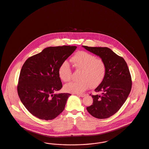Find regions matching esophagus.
Here are the masks:
<instances>
[{
	"label": "esophagus",
	"mask_w": 149,
	"mask_h": 149,
	"mask_svg": "<svg viewBox=\"0 0 149 149\" xmlns=\"http://www.w3.org/2000/svg\"><path fill=\"white\" fill-rule=\"evenodd\" d=\"M77 95L78 96H79V97H84L86 95V94H77Z\"/></svg>",
	"instance_id": "esophagus-1"
}]
</instances>
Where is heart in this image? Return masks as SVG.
<instances>
[{"label":"heart","mask_w":149,"mask_h":149,"mask_svg":"<svg viewBox=\"0 0 149 149\" xmlns=\"http://www.w3.org/2000/svg\"><path fill=\"white\" fill-rule=\"evenodd\" d=\"M72 62L77 69L81 70L79 81H72L65 84L67 92L81 93L89 87L94 88L104 80L107 68L102 59L85 51H79L72 58ZM72 68L70 63L65 61L59 67L58 74L64 82L69 81L72 77Z\"/></svg>","instance_id":"b5f03b06"}]
</instances>
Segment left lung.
I'll list each match as a JSON object with an SVG mask.
<instances>
[{
  "mask_svg": "<svg viewBox=\"0 0 149 149\" xmlns=\"http://www.w3.org/2000/svg\"><path fill=\"white\" fill-rule=\"evenodd\" d=\"M83 47L99 56L107 68L104 80L95 90L101 94H90L93 103L87 107V110L98 119L109 118L118 111L131 91L132 81L129 67L122 57L108 47Z\"/></svg>",
  "mask_w": 149,
  "mask_h": 149,
  "instance_id": "obj_1",
  "label": "left lung"
}]
</instances>
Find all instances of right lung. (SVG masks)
I'll return each mask as SVG.
<instances>
[{
	"label": "right lung",
	"instance_id": "1",
	"mask_svg": "<svg viewBox=\"0 0 149 149\" xmlns=\"http://www.w3.org/2000/svg\"><path fill=\"white\" fill-rule=\"evenodd\" d=\"M77 46L49 47L29 58L22 67L17 94L27 110L33 116L51 120L65 109L69 93L54 94L62 87L59 67Z\"/></svg>",
	"mask_w": 149,
	"mask_h": 149
}]
</instances>
